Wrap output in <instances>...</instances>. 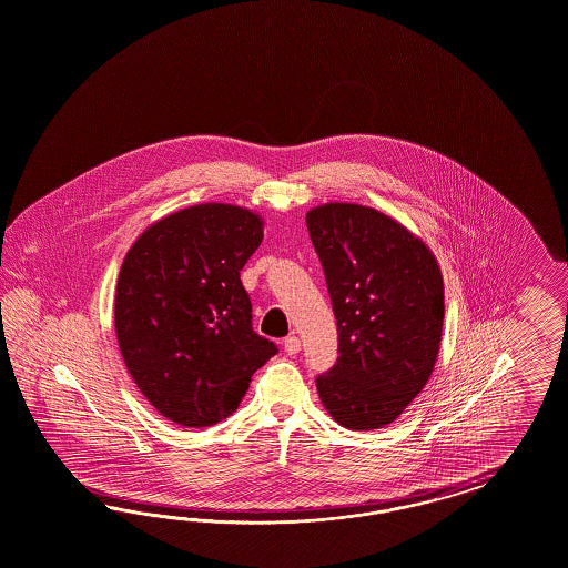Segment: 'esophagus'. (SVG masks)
Instances as JSON below:
<instances>
[{
  "label": "esophagus",
  "mask_w": 568,
  "mask_h": 568,
  "mask_svg": "<svg viewBox=\"0 0 568 568\" xmlns=\"http://www.w3.org/2000/svg\"><path fill=\"white\" fill-rule=\"evenodd\" d=\"M283 347H285V352H287L290 356H295V354L300 352V347H302V342H300V337L292 335V337H287V339L283 342Z\"/></svg>",
  "instance_id": "1"
}]
</instances>
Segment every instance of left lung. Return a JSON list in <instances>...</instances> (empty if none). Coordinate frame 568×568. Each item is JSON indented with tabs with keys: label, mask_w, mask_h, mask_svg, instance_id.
<instances>
[{
	"label": "left lung",
	"mask_w": 568,
	"mask_h": 568,
	"mask_svg": "<svg viewBox=\"0 0 568 568\" xmlns=\"http://www.w3.org/2000/svg\"><path fill=\"white\" fill-rule=\"evenodd\" d=\"M339 333V358L316 377L347 429L394 423L427 385L444 327V278L429 247L375 207L325 204L306 214Z\"/></svg>",
	"instance_id": "obj_1"
}]
</instances>
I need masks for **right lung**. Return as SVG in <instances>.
<instances>
[{"label": "right lung", "instance_id": "1", "mask_svg": "<svg viewBox=\"0 0 568 568\" xmlns=\"http://www.w3.org/2000/svg\"><path fill=\"white\" fill-rule=\"evenodd\" d=\"M264 237L245 207L200 204L148 226L122 262L114 325L141 394L181 427L235 413L276 345L252 327L240 271Z\"/></svg>", "mask_w": 568, "mask_h": 568}]
</instances>
